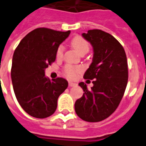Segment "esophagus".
<instances>
[{
    "instance_id": "obj_1",
    "label": "esophagus",
    "mask_w": 146,
    "mask_h": 146,
    "mask_svg": "<svg viewBox=\"0 0 146 146\" xmlns=\"http://www.w3.org/2000/svg\"><path fill=\"white\" fill-rule=\"evenodd\" d=\"M68 85H69V87H75V86H77V84L69 81V82H68Z\"/></svg>"
}]
</instances>
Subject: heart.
<instances>
[{"mask_svg": "<svg viewBox=\"0 0 146 146\" xmlns=\"http://www.w3.org/2000/svg\"><path fill=\"white\" fill-rule=\"evenodd\" d=\"M72 46L74 48V50L79 54L83 52H88L90 48V44L86 39L82 38L81 36H76L72 40ZM64 52V46H59L58 47L56 51V57L57 58H61L62 57ZM81 71V68L75 67L72 65H66L64 68V73L65 76L68 78L73 79L76 77L77 74Z\"/></svg>", "mask_w": 146, "mask_h": 146, "instance_id": "b5f03b06", "label": "heart"}]
</instances>
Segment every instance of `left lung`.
<instances>
[{"instance_id": "obj_1", "label": "left lung", "mask_w": 146, "mask_h": 146, "mask_svg": "<svg viewBox=\"0 0 146 146\" xmlns=\"http://www.w3.org/2000/svg\"><path fill=\"white\" fill-rule=\"evenodd\" d=\"M82 36L94 48L92 63L84 74V79H94V86L88 90L86 84L79 83L84 93L76 100L74 110L84 121L100 122L116 110L123 97L128 81L127 58L123 47L110 33L91 30Z\"/></svg>"}]
</instances>
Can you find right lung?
Masks as SVG:
<instances>
[{
  "label": "right lung",
  "mask_w": 146,
  "mask_h": 146,
  "mask_svg": "<svg viewBox=\"0 0 146 146\" xmlns=\"http://www.w3.org/2000/svg\"><path fill=\"white\" fill-rule=\"evenodd\" d=\"M70 34L48 28L29 33L16 48L12 59L11 79L17 100L30 116L43 119L52 115L57 100L68 88L62 78L52 81L45 69L56 58L58 47Z\"/></svg>",
  "instance_id": "add662e5"
}]
</instances>
